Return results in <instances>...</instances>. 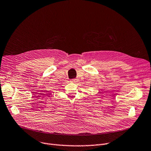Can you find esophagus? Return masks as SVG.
<instances>
[{
  "mask_svg": "<svg viewBox=\"0 0 151 151\" xmlns=\"http://www.w3.org/2000/svg\"><path fill=\"white\" fill-rule=\"evenodd\" d=\"M70 82L72 83H76L77 82V79H72L70 81Z\"/></svg>",
  "mask_w": 151,
  "mask_h": 151,
  "instance_id": "34e87169",
  "label": "esophagus"
}]
</instances>
